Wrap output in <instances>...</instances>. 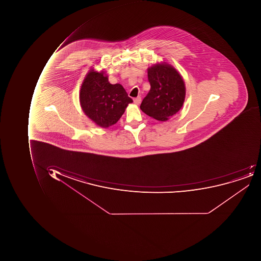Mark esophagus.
I'll return each mask as SVG.
<instances>
[{
	"label": "esophagus",
	"instance_id": "34e87169",
	"mask_svg": "<svg viewBox=\"0 0 261 261\" xmlns=\"http://www.w3.org/2000/svg\"><path fill=\"white\" fill-rule=\"evenodd\" d=\"M133 102H134V103L137 104V105H139V104L140 103V102H141V97H140V96H138V97L134 98L133 99Z\"/></svg>",
	"mask_w": 261,
	"mask_h": 261
}]
</instances>
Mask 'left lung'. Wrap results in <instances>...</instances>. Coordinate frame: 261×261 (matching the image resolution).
I'll return each instance as SVG.
<instances>
[{
    "mask_svg": "<svg viewBox=\"0 0 261 261\" xmlns=\"http://www.w3.org/2000/svg\"><path fill=\"white\" fill-rule=\"evenodd\" d=\"M150 89L142 101L140 109L158 121H167L182 108L185 99V85L176 69L159 63L148 69Z\"/></svg>",
    "mask_w": 261,
    "mask_h": 261,
    "instance_id": "left-lung-1",
    "label": "left lung"
}]
</instances>
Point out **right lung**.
<instances>
[{
	"label": "right lung",
	"instance_id": "1",
	"mask_svg": "<svg viewBox=\"0 0 261 261\" xmlns=\"http://www.w3.org/2000/svg\"><path fill=\"white\" fill-rule=\"evenodd\" d=\"M80 102L85 114L102 128L118 122L133 99L120 84L112 85L103 71L91 70L80 90Z\"/></svg>",
	"mask_w": 261,
	"mask_h": 261
}]
</instances>
